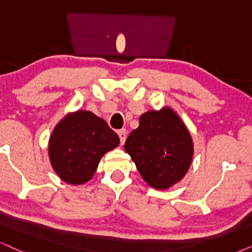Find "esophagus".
I'll use <instances>...</instances> for the list:
<instances>
[{
  "label": "esophagus",
  "instance_id": "34e87169",
  "mask_svg": "<svg viewBox=\"0 0 252 252\" xmlns=\"http://www.w3.org/2000/svg\"><path fill=\"white\" fill-rule=\"evenodd\" d=\"M117 133H119V137H120V141H121V144H124V142H126V129H121L117 131Z\"/></svg>",
  "mask_w": 252,
  "mask_h": 252
}]
</instances>
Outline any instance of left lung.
Listing matches in <instances>:
<instances>
[{"mask_svg":"<svg viewBox=\"0 0 252 252\" xmlns=\"http://www.w3.org/2000/svg\"><path fill=\"white\" fill-rule=\"evenodd\" d=\"M141 176L150 186L167 189L183 179L193 158L189 130L171 108L150 110L124 145Z\"/></svg>","mask_w":252,"mask_h":252,"instance_id":"left-lung-1","label":"left lung"}]
</instances>
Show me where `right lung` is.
Wrapping results in <instances>:
<instances>
[{
  "label": "right lung",
  "mask_w": 252,
  "mask_h": 252,
  "mask_svg": "<svg viewBox=\"0 0 252 252\" xmlns=\"http://www.w3.org/2000/svg\"><path fill=\"white\" fill-rule=\"evenodd\" d=\"M120 144L117 133L91 111L68 114L50 137L49 156L56 173L71 185L91 180L100 159Z\"/></svg>",
  "instance_id": "add662e5"
}]
</instances>
